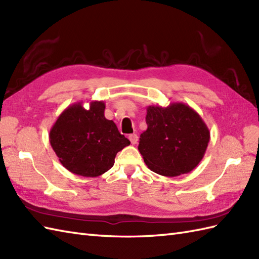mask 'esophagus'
Masks as SVG:
<instances>
[{"label": "esophagus", "mask_w": 259, "mask_h": 259, "mask_svg": "<svg viewBox=\"0 0 259 259\" xmlns=\"http://www.w3.org/2000/svg\"><path fill=\"white\" fill-rule=\"evenodd\" d=\"M128 138H129V140H130V142H131L132 144H136V143H137V141H138V136H137L136 134L130 135Z\"/></svg>", "instance_id": "esophagus-1"}]
</instances>
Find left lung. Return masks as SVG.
<instances>
[{
	"label": "left lung",
	"instance_id": "left-lung-1",
	"mask_svg": "<svg viewBox=\"0 0 259 259\" xmlns=\"http://www.w3.org/2000/svg\"><path fill=\"white\" fill-rule=\"evenodd\" d=\"M146 121L148 128L140 136L138 149L150 170L173 178L195 169L211 135L193 108L183 102L148 106Z\"/></svg>",
	"mask_w": 259,
	"mask_h": 259
}]
</instances>
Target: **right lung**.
Returning a JSON list of instances; mask_svg holds the SVG:
<instances>
[{
  "label": "right lung",
  "instance_id": "right-lung-1",
  "mask_svg": "<svg viewBox=\"0 0 259 259\" xmlns=\"http://www.w3.org/2000/svg\"><path fill=\"white\" fill-rule=\"evenodd\" d=\"M105 108L104 101H90L88 109L75 102L53 124L51 146L69 172L97 178L111 169L117 153L130 144L116 123L106 119Z\"/></svg>",
  "mask_w": 259,
  "mask_h": 259
}]
</instances>
